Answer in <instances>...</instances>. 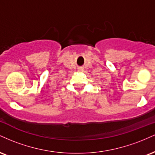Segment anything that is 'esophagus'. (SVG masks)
Segmentation results:
<instances>
[{"label":"esophagus","mask_w":155,"mask_h":155,"mask_svg":"<svg viewBox=\"0 0 155 155\" xmlns=\"http://www.w3.org/2000/svg\"><path fill=\"white\" fill-rule=\"evenodd\" d=\"M78 71H80V72L83 71L84 68H78Z\"/></svg>","instance_id":"obj_1"}]
</instances>
